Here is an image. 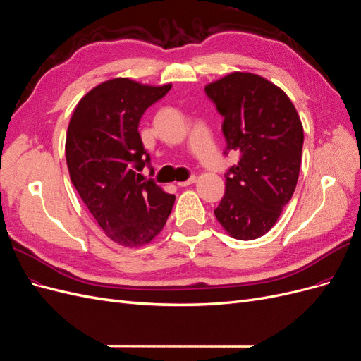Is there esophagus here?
Returning a JSON list of instances; mask_svg holds the SVG:
<instances>
[{"instance_id":"34e87169","label":"esophagus","mask_w":361,"mask_h":361,"mask_svg":"<svg viewBox=\"0 0 361 361\" xmlns=\"http://www.w3.org/2000/svg\"><path fill=\"white\" fill-rule=\"evenodd\" d=\"M193 183H196V177L195 176H192L189 180H185V181H178L177 184L180 185V188H185V185H190Z\"/></svg>"}]
</instances>
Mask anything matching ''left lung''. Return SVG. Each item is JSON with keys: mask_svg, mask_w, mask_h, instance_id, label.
<instances>
[{"mask_svg": "<svg viewBox=\"0 0 361 361\" xmlns=\"http://www.w3.org/2000/svg\"><path fill=\"white\" fill-rule=\"evenodd\" d=\"M205 92L224 117L226 149L240 153L225 176L216 219L232 238H259L295 190L303 124L285 91L259 75L232 72L205 85Z\"/></svg>", "mask_w": 361, "mask_h": 361, "instance_id": "8db88e82", "label": "left lung"}]
</instances>
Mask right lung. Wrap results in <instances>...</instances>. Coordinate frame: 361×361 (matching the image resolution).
Here are the masks:
<instances>
[{
  "mask_svg": "<svg viewBox=\"0 0 361 361\" xmlns=\"http://www.w3.org/2000/svg\"><path fill=\"white\" fill-rule=\"evenodd\" d=\"M129 78L104 80L79 100L68 123L66 160L71 180L114 243L141 247L164 229L176 196L141 173L149 156L139 121L171 90Z\"/></svg>",
  "mask_w": 361,
  "mask_h": 361,
  "instance_id": "1",
  "label": "right lung"
}]
</instances>
